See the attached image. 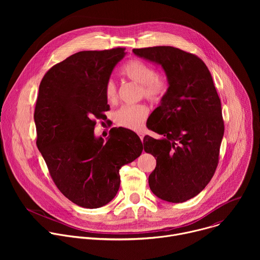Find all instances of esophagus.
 Here are the masks:
<instances>
[{
	"mask_svg": "<svg viewBox=\"0 0 260 260\" xmlns=\"http://www.w3.org/2000/svg\"><path fill=\"white\" fill-rule=\"evenodd\" d=\"M138 135H139V137H140L141 141H143V139H144V133H143V132H139V133H138Z\"/></svg>",
	"mask_w": 260,
	"mask_h": 260,
	"instance_id": "obj_1",
	"label": "esophagus"
}]
</instances>
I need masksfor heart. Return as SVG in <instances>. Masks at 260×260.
I'll list each match as a JSON object with an SVG mask.
<instances>
[{
  "mask_svg": "<svg viewBox=\"0 0 260 260\" xmlns=\"http://www.w3.org/2000/svg\"><path fill=\"white\" fill-rule=\"evenodd\" d=\"M122 74L141 85L142 93L151 101H158L166 92L168 84L164 78L156 77L155 70L148 63L133 59L128 61L122 69ZM106 99L113 103L117 100V88L113 80H108L105 86ZM148 116V108L143 104L122 106L115 113V121L126 128L140 129Z\"/></svg>",
  "mask_w": 260,
  "mask_h": 260,
  "instance_id": "1",
  "label": "heart"
}]
</instances>
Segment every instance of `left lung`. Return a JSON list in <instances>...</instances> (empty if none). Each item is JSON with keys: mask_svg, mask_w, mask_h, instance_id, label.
Masks as SVG:
<instances>
[{"mask_svg": "<svg viewBox=\"0 0 260 260\" xmlns=\"http://www.w3.org/2000/svg\"><path fill=\"white\" fill-rule=\"evenodd\" d=\"M164 70L168 88L147 127L161 136L144 138V150L156 158L149 175L160 200L183 203L198 196L212 179L224 134L221 103L211 73L197 55L172 46L133 49Z\"/></svg>", "mask_w": 260, "mask_h": 260, "instance_id": "obj_1", "label": "left lung"}]
</instances>
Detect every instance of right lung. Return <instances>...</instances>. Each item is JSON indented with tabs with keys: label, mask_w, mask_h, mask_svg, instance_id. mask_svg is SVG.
Wrapping results in <instances>:
<instances>
[{
	"label": "right lung",
	"mask_w": 260,
	"mask_h": 260,
	"mask_svg": "<svg viewBox=\"0 0 260 260\" xmlns=\"http://www.w3.org/2000/svg\"><path fill=\"white\" fill-rule=\"evenodd\" d=\"M124 50L77 52L53 66L39 86L34 114L37 146L60 192L87 209L115 198L119 170L143 150L138 135L127 128H114L106 142L94 136L93 118L110 109L106 83Z\"/></svg>",
	"instance_id": "right-lung-1"
}]
</instances>
